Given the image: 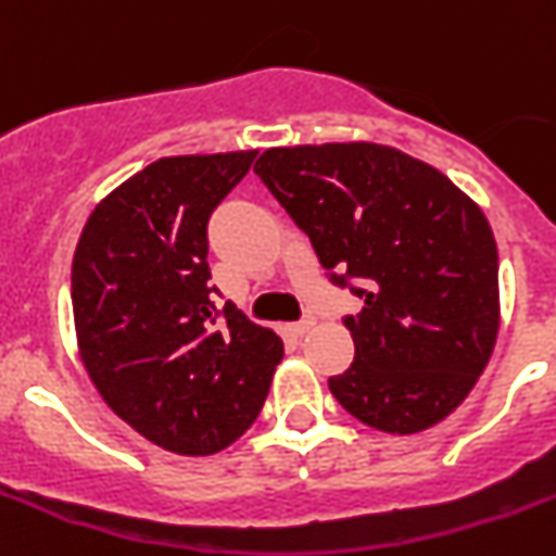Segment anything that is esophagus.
I'll list each match as a JSON object with an SVG mask.
<instances>
[{"label": "esophagus", "mask_w": 556, "mask_h": 556, "mask_svg": "<svg viewBox=\"0 0 556 556\" xmlns=\"http://www.w3.org/2000/svg\"><path fill=\"white\" fill-rule=\"evenodd\" d=\"M315 326V315H304L302 320H295V324H290V331H293V334H307L309 329H313Z\"/></svg>", "instance_id": "34e87169"}]
</instances>
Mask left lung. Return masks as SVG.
Listing matches in <instances>:
<instances>
[{
	"instance_id": "left-lung-1",
	"label": "left lung",
	"mask_w": 556,
	"mask_h": 556,
	"mask_svg": "<svg viewBox=\"0 0 556 556\" xmlns=\"http://www.w3.org/2000/svg\"><path fill=\"white\" fill-rule=\"evenodd\" d=\"M326 277L362 299L342 315L354 365L329 378L359 422L417 433L460 406L500 329V254L480 207L387 144L271 148L254 164Z\"/></svg>"
}]
</instances>
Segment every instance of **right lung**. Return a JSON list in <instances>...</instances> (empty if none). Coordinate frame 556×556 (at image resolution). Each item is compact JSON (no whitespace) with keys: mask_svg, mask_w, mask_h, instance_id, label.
<instances>
[{"mask_svg":"<svg viewBox=\"0 0 556 556\" xmlns=\"http://www.w3.org/2000/svg\"><path fill=\"white\" fill-rule=\"evenodd\" d=\"M257 150L159 159L92 211L71 268L81 362L148 442L211 455L257 419L282 340L211 285L207 219Z\"/></svg>","mask_w":556,"mask_h":556,"instance_id":"obj_1","label":"right lung"}]
</instances>
